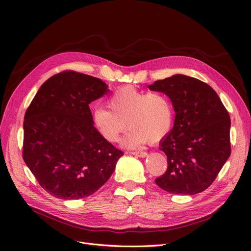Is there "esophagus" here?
I'll list each match as a JSON object with an SVG mask.
<instances>
[{
  "label": "esophagus",
  "instance_id": "obj_1",
  "mask_svg": "<svg viewBox=\"0 0 251 251\" xmlns=\"http://www.w3.org/2000/svg\"><path fill=\"white\" fill-rule=\"evenodd\" d=\"M131 153L134 155H137L139 157H146L148 155V152H146V151H131Z\"/></svg>",
  "mask_w": 251,
  "mask_h": 251
}]
</instances>
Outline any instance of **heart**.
Returning <instances> with one entry per match:
<instances>
[{
  "label": "heart",
  "mask_w": 251,
  "mask_h": 251,
  "mask_svg": "<svg viewBox=\"0 0 251 251\" xmlns=\"http://www.w3.org/2000/svg\"><path fill=\"white\" fill-rule=\"evenodd\" d=\"M108 107L94 111V123L100 134L109 142L120 140L127 129V122L131 131L124 144L131 149L139 148L148 141H159L172 130L173 104L163 92L123 86L113 92Z\"/></svg>",
  "instance_id": "1"
}]
</instances>
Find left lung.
<instances>
[{
  "label": "left lung",
  "instance_id": "1",
  "mask_svg": "<svg viewBox=\"0 0 251 251\" xmlns=\"http://www.w3.org/2000/svg\"><path fill=\"white\" fill-rule=\"evenodd\" d=\"M149 88L167 95L176 113L173 129L160 143L168 169L154 182L172 194L204 191L231 154L228 111L212 87L186 75L156 80Z\"/></svg>",
  "mask_w": 251,
  "mask_h": 251
}]
</instances>
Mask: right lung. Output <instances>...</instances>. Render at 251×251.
<instances>
[{"label":"right lung","mask_w":251,"mask_h":251,"mask_svg":"<svg viewBox=\"0 0 251 251\" xmlns=\"http://www.w3.org/2000/svg\"><path fill=\"white\" fill-rule=\"evenodd\" d=\"M108 91L100 78L65 70L48 79L25 112L23 160L57 199L95 193L124 154L100 134L89 109Z\"/></svg>","instance_id":"1"}]
</instances>
